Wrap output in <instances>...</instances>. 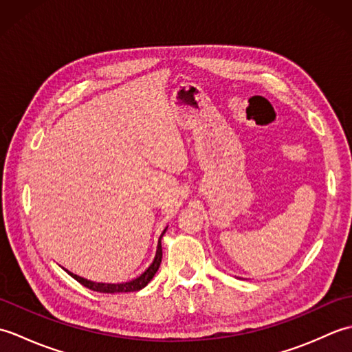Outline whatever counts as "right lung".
Here are the masks:
<instances>
[{
	"instance_id": "add662e5",
	"label": "right lung",
	"mask_w": 352,
	"mask_h": 352,
	"mask_svg": "<svg viewBox=\"0 0 352 352\" xmlns=\"http://www.w3.org/2000/svg\"><path fill=\"white\" fill-rule=\"evenodd\" d=\"M168 227L163 230V233L159 239V243H157V251H155V257L153 260V263L148 266L146 271L144 274H140L138 278H134L131 281H125V283H96V281H91L86 280L83 276H78L76 274L69 272L68 269H65L74 280H77L80 284H83L85 287L95 290V292H101V294H125V292H136L144 289L146 284L153 280V276L155 275V272L159 271L160 263H162V237L163 234L166 233Z\"/></svg>"
}]
</instances>
